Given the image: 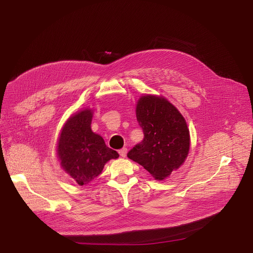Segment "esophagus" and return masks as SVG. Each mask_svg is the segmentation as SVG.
<instances>
[{"label":"esophagus","instance_id":"34e87169","mask_svg":"<svg viewBox=\"0 0 253 253\" xmlns=\"http://www.w3.org/2000/svg\"><path fill=\"white\" fill-rule=\"evenodd\" d=\"M119 154L121 157H126L127 155V148H122L119 150Z\"/></svg>","mask_w":253,"mask_h":253}]
</instances>
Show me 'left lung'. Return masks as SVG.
Segmentation results:
<instances>
[{
    "instance_id": "obj_1",
    "label": "left lung",
    "mask_w": 253,
    "mask_h": 253,
    "mask_svg": "<svg viewBox=\"0 0 253 253\" xmlns=\"http://www.w3.org/2000/svg\"><path fill=\"white\" fill-rule=\"evenodd\" d=\"M136 117L144 139L127 154L156 180H164L188 156L190 134L177 108L163 96L145 94L136 104Z\"/></svg>"
}]
</instances>
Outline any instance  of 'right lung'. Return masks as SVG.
Returning a JSON list of instances; mask_svg holds the SVG:
<instances>
[{
	"label": "right lung",
	"mask_w": 253,
	"mask_h": 253,
	"mask_svg": "<svg viewBox=\"0 0 253 253\" xmlns=\"http://www.w3.org/2000/svg\"><path fill=\"white\" fill-rule=\"evenodd\" d=\"M93 110L85 108L68 118L57 142L61 168L80 186L87 185L103 170L104 165L119 154L106 146L99 134L91 129Z\"/></svg>",
	"instance_id": "1"
}]
</instances>
